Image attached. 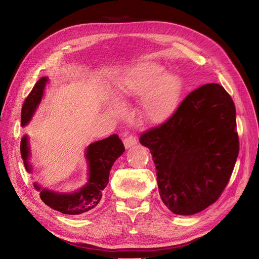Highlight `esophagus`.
I'll use <instances>...</instances> for the list:
<instances>
[{
	"instance_id": "1",
	"label": "esophagus",
	"mask_w": 259,
	"mask_h": 259,
	"mask_svg": "<svg viewBox=\"0 0 259 259\" xmlns=\"http://www.w3.org/2000/svg\"><path fill=\"white\" fill-rule=\"evenodd\" d=\"M123 143H124V147H125L126 149H128L132 146H134V144L137 143V139H136V137L130 135V136H127L125 139L123 140Z\"/></svg>"
}]
</instances>
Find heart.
<instances>
[{"label": "heart", "mask_w": 259, "mask_h": 259, "mask_svg": "<svg viewBox=\"0 0 259 259\" xmlns=\"http://www.w3.org/2000/svg\"><path fill=\"white\" fill-rule=\"evenodd\" d=\"M122 90L136 96L147 95L143 101L144 116L153 123H160L167 120L178 106L181 81L175 74H163V68L159 65L146 63L125 78Z\"/></svg>", "instance_id": "obj_1"}]
</instances>
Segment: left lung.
I'll use <instances>...</instances> for the list:
<instances>
[{"label":"left lung","mask_w":259,"mask_h":259,"mask_svg":"<svg viewBox=\"0 0 259 259\" xmlns=\"http://www.w3.org/2000/svg\"><path fill=\"white\" fill-rule=\"evenodd\" d=\"M139 141L153 156L163 204L177 214L198 213L220 198L239 153L234 102L219 84L203 85Z\"/></svg>","instance_id":"obj_1"}]
</instances>
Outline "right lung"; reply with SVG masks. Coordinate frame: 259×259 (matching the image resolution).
<instances>
[{
    "label": "right lung",
    "instance_id": "add662e5",
    "mask_svg": "<svg viewBox=\"0 0 259 259\" xmlns=\"http://www.w3.org/2000/svg\"><path fill=\"white\" fill-rule=\"evenodd\" d=\"M48 77H41L25 99L21 110V124L26 125L32 119L36 108L42 99ZM21 156L25 169L30 172L28 164L29 148L27 137L21 140ZM124 152V146L118 135L113 134L108 138L91 143L86 151V159L89 168L88 183L77 191L72 193H59L47 189L41 190L40 198L49 207L65 214H81L95 208L102 199L103 190L108 184L109 171L113 162ZM35 188L40 190L37 184Z\"/></svg>",
    "mask_w": 259,
    "mask_h": 259
}]
</instances>
